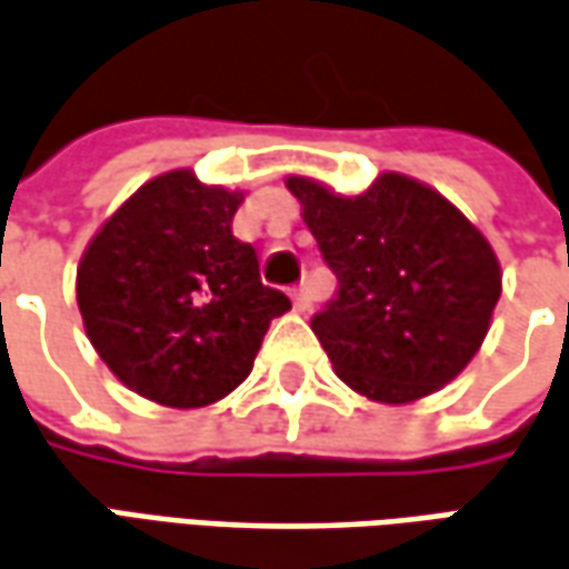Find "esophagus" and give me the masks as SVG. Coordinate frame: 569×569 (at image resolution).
Returning <instances> with one entry per match:
<instances>
[{"mask_svg":"<svg viewBox=\"0 0 569 569\" xmlns=\"http://www.w3.org/2000/svg\"><path fill=\"white\" fill-rule=\"evenodd\" d=\"M293 307L300 309V312H309L312 309V293H309L307 284H300V288H293Z\"/></svg>","mask_w":569,"mask_h":569,"instance_id":"esophagus-1","label":"esophagus"}]
</instances>
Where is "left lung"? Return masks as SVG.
<instances>
[{
  "label": "left lung",
  "mask_w": 569,
  "mask_h": 569,
  "mask_svg": "<svg viewBox=\"0 0 569 569\" xmlns=\"http://www.w3.org/2000/svg\"><path fill=\"white\" fill-rule=\"evenodd\" d=\"M284 186L340 284L312 319L337 378L387 406L418 402L458 378L501 293L487 234L402 172H381L356 198L307 176Z\"/></svg>",
  "instance_id": "1"
}]
</instances>
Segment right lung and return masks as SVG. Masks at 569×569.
<instances>
[{
	"label": "right lung",
	"mask_w": 569,
	"mask_h": 569,
	"mask_svg": "<svg viewBox=\"0 0 569 569\" xmlns=\"http://www.w3.org/2000/svg\"><path fill=\"white\" fill-rule=\"evenodd\" d=\"M244 191L191 170L148 179L82 250L77 307L104 366L139 397L201 409L229 397L291 300L232 234Z\"/></svg>",
	"instance_id": "add662e5"
}]
</instances>
